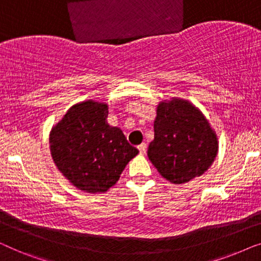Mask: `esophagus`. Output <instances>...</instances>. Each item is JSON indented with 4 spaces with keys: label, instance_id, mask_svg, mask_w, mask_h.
<instances>
[{
    "label": "esophagus",
    "instance_id": "34e87169",
    "mask_svg": "<svg viewBox=\"0 0 261 261\" xmlns=\"http://www.w3.org/2000/svg\"><path fill=\"white\" fill-rule=\"evenodd\" d=\"M138 149H139V152L141 153V154H145L146 151H147V145H146L145 142H142L141 145L138 146Z\"/></svg>",
    "mask_w": 261,
    "mask_h": 261
}]
</instances>
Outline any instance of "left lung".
Returning a JSON list of instances; mask_svg holds the SVG:
<instances>
[{
    "mask_svg": "<svg viewBox=\"0 0 261 261\" xmlns=\"http://www.w3.org/2000/svg\"><path fill=\"white\" fill-rule=\"evenodd\" d=\"M217 148L215 132L190 102L172 98L159 103L154 140L147 155L165 179L183 184L202 176L213 164Z\"/></svg>",
    "mask_w": 261,
    "mask_h": 261,
    "instance_id": "obj_1",
    "label": "left lung"
}]
</instances>
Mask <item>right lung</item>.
<instances>
[{"mask_svg": "<svg viewBox=\"0 0 261 261\" xmlns=\"http://www.w3.org/2000/svg\"><path fill=\"white\" fill-rule=\"evenodd\" d=\"M108 106L85 101L72 106L52 128L49 147L58 170L80 190L105 192L139 151L122 130L107 123Z\"/></svg>", "mask_w": 261, "mask_h": 261, "instance_id": "add662e5", "label": "right lung"}]
</instances>
